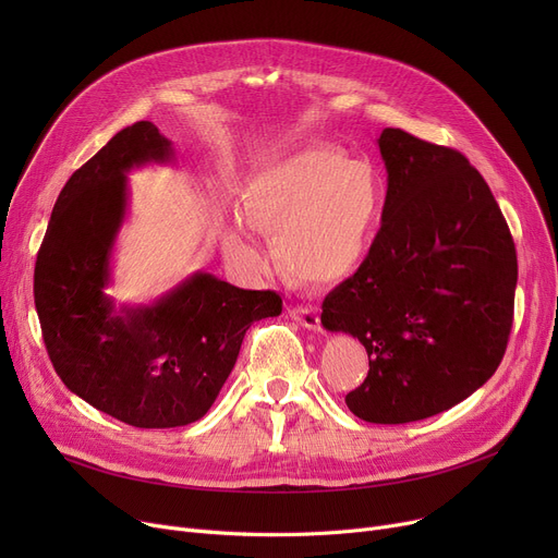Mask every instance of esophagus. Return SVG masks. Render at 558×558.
<instances>
[{
  "label": "esophagus",
  "instance_id": "34e87169",
  "mask_svg": "<svg viewBox=\"0 0 558 558\" xmlns=\"http://www.w3.org/2000/svg\"><path fill=\"white\" fill-rule=\"evenodd\" d=\"M289 316L307 330H314V332L320 330V318H318L316 310H312V307H291Z\"/></svg>",
  "mask_w": 558,
  "mask_h": 558
}]
</instances>
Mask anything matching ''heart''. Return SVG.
Listing matches in <instances>:
<instances>
[{
	"mask_svg": "<svg viewBox=\"0 0 558 558\" xmlns=\"http://www.w3.org/2000/svg\"><path fill=\"white\" fill-rule=\"evenodd\" d=\"M240 215L274 238V257L284 276L328 287L360 271L375 251L387 217V190L371 162L312 146L251 173ZM223 251L248 271L267 267L238 221L223 230Z\"/></svg>",
	"mask_w": 558,
	"mask_h": 558,
	"instance_id": "obj_1",
	"label": "heart"
}]
</instances>
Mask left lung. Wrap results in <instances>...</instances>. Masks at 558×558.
<instances>
[{"label": "left lung", "mask_w": 558, "mask_h": 558, "mask_svg": "<svg viewBox=\"0 0 558 558\" xmlns=\"http://www.w3.org/2000/svg\"><path fill=\"white\" fill-rule=\"evenodd\" d=\"M387 217L364 267L324 301L320 324L357 337L368 375L345 396L366 423L441 414L500 366L513 326L518 257L482 173L463 154L402 129L377 140Z\"/></svg>", "instance_id": "1"}]
</instances>
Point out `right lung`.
<instances>
[{"mask_svg": "<svg viewBox=\"0 0 558 558\" xmlns=\"http://www.w3.org/2000/svg\"><path fill=\"white\" fill-rule=\"evenodd\" d=\"M171 160L151 122L117 133L72 173L38 251L34 299L47 355L63 385L99 412L142 429L208 414L246 330L278 316L276 291L194 274L154 305L114 310L104 294L110 251L126 215V171Z\"/></svg>", "mask_w": 558, "mask_h": 558, "instance_id": "obj_1", "label": "right lung"}]
</instances>
